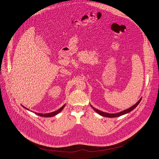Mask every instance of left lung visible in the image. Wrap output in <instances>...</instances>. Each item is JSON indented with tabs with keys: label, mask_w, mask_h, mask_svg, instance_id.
<instances>
[{
	"label": "left lung",
	"mask_w": 159,
	"mask_h": 159,
	"mask_svg": "<svg viewBox=\"0 0 159 159\" xmlns=\"http://www.w3.org/2000/svg\"><path fill=\"white\" fill-rule=\"evenodd\" d=\"M141 99H142V98L138 101V102L135 105H134L133 107H130L129 108H128V109H127V110H124V111H120V112H119V113H105V112L102 111H100V110H99L93 107L92 105H91V107L94 109V110L95 111H96V112H97L98 113H99L100 115H102V116H103V117H117L121 116V115H124V114H125V113H127L130 112L131 111H132L133 110H134V109L139 105V103L140 102H141Z\"/></svg>",
	"instance_id": "1"
}]
</instances>
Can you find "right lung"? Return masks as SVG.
<instances>
[{"mask_svg": "<svg viewBox=\"0 0 159 159\" xmlns=\"http://www.w3.org/2000/svg\"><path fill=\"white\" fill-rule=\"evenodd\" d=\"M65 105H64L63 107H61L60 109H58L57 110H56V111H54V112H51V113H46V114H42V113H35V114H37V115H39V116H40V117H53V116H54V115H57V113H59L63 109V108L65 107ZM24 108H25V107H23ZM28 110V109H27Z\"/></svg>", "mask_w": 159, "mask_h": 159, "instance_id": "right-lung-1", "label": "right lung"}]
</instances>
